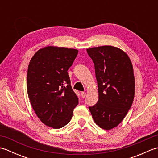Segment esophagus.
I'll return each mask as SVG.
<instances>
[{
  "label": "esophagus",
  "instance_id": "34e87169",
  "mask_svg": "<svg viewBox=\"0 0 158 158\" xmlns=\"http://www.w3.org/2000/svg\"><path fill=\"white\" fill-rule=\"evenodd\" d=\"M81 97H82V98H85V96H86V92H82L81 93Z\"/></svg>",
  "mask_w": 158,
  "mask_h": 158
}]
</instances>
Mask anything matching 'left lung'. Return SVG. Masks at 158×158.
<instances>
[{
	"mask_svg": "<svg viewBox=\"0 0 158 158\" xmlns=\"http://www.w3.org/2000/svg\"><path fill=\"white\" fill-rule=\"evenodd\" d=\"M94 64L98 100L89 106L94 122L111 130L122 122L132 105L135 80L132 62L126 52L105 45L87 49Z\"/></svg>",
	"mask_w": 158,
	"mask_h": 158,
	"instance_id": "1",
	"label": "left lung"
}]
</instances>
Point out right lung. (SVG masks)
<instances>
[{
	"label": "right lung",
	"instance_id": "obj_1",
	"mask_svg": "<svg viewBox=\"0 0 158 158\" xmlns=\"http://www.w3.org/2000/svg\"><path fill=\"white\" fill-rule=\"evenodd\" d=\"M78 50L48 46L40 49L30 61L27 92L39 119L49 127L61 128L72 119L78 105L67 70Z\"/></svg>",
	"mask_w": 158,
	"mask_h": 158
}]
</instances>
